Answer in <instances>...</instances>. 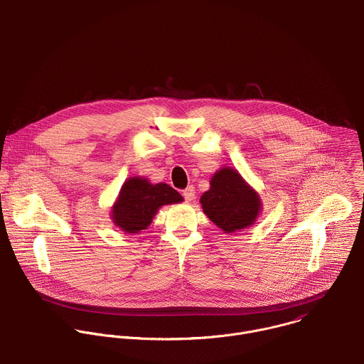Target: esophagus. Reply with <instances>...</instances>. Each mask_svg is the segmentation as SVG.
Here are the masks:
<instances>
[{"label":"esophagus","instance_id":"34e87169","mask_svg":"<svg viewBox=\"0 0 364 364\" xmlns=\"http://www.w3.org/2000/svg\"><path fill=\"white\" fill-rule=\"evenodd\" d=\"M183 197H184V200H186L187 203L191 201V200H194V197H196V190H194V187H193V186L187 187V188L183 191Z\"/></svg>","mask_w":364,"mask_h":364}]
</instances>
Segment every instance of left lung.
Returning a JSON list of instances; mask_svg holds the SVG:
<instances>
[{
    "label": "left lung",
    "instance_id": "obj_1",
    "mask_svg": "<svg viewBox=\"0 0 364 364\" xmlns=\"http://www.w3.org/2000/svg\"><path fill=\"white\" fill-rule=\"evenodd\" d=\"M211 187L201 196L205 215L223 231L235 232L254 224L261 201L258 194L234 168H223L211 178Z\"/></svg>",
    "mask_w": 364,
    "mask_h": 364
}]
</instances>
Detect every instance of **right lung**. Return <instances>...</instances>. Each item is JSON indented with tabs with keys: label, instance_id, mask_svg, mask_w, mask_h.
<instances>
[{
	"label": "right lung",
	"instance_id": "1",
	"mask_svg": "<svg viewBox=\"0 0 364 364\" xmlns=\"http://www.w3.org/2000/svg\"><path fill=\"white\" fill-rule=\"evenodd\" d=\"M181 201L180 193L168 184H150L146 178L132 177L123 184L112 217L124 232L134 234L150 225L161 205Z\"/></svg>",
	"mask_w": 364,
	"mask_h": 364
}]
</instances>
